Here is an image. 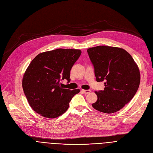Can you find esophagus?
Masks as SVG:
<instances>
[{
	"label": "esophagus",
	"instance_id": "esophagus-1",
	"mask_svg": "<svg viewBox=\"0 0 153 153\" xmlns=\"http://www.w3.org/2000/svg\"><path fill=\"white\" fill-rule=\"evenodd\" d=\"M81 91H82L84 94H89V93L91 92V90H84V89H82Z\"/></svg>",
	"mask_w": 153,
	"mask_h": 153
}]
</instances>
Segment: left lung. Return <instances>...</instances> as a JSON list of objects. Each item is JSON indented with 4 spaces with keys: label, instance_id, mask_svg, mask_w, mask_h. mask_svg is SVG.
Instances as JSON below:
<instances>
[{
    "label": "left lung",
    "instance_id": "1",
    "mask_svg": "<svg viewBox=\"0 0 153 153\" xmlns=\"http://www.w3.org/2000/svg\"><path fill=\"white\" fill-rule=\"evenodd\" d=\"M87 53L94 68L96 81H105L103 91L95 92L97 100L92 105L103 113H115L137 92L140 83L138 66L123 48L98 46L89 48Z\"/></svg>",
    "mask_w": 153,
    "mask_h": 153
}]
</instances>
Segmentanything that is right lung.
<instances>
[{
    "mask_svg": "<svg viewBox=\"0 0 153 153\" xmlns=\"http://www.w3.org/2000/svg\"><path fill=\"white\" fill-rule=\"evenodd\" d=\"M81 54L80 50L59 48L39 53L31 61L22 87L29 105L37 114L54 118L65 113L80 90L63 89L60 81L70 82L71 69Z\"/></svg>",
    "mask_w": 153,
    "mask_h": 153,
    "instance_id": "obj_1",
    "label": "right lung"
}]
</instances>
